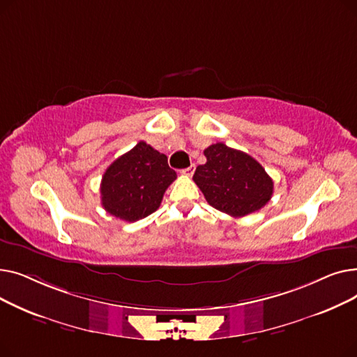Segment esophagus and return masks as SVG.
Returning <instances> with one entry per match:
<instances>
[{"instance_id": "1", "label": "esophagus", "mask_w": 357, "mask_h": 357, "mask_svg": "<svg viewBox=\"0 0 357 357\" xmlns=\"http://www.w3.org/2000/svg\"><path fill=\"white\" fill-rule=\"evenodd\" d=\"M194 172H195V165H191L190 167H185V169H182V171H181V174L186 175V176H192Z\"/></svg>"}]
</instances>
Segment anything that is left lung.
Instances as JSON below:
<instances>
[{
  "instance_id": "obj_1",
  "label": "left lung",
  "mask_w": 357,
  "mask_h": 357,
  "mask_svg": "<svg viewBox=\"0 0 357 357\" xmlns=\"http://www.w3.org/2000/svg\"><path fill=\"white\" fill-rule=\"evenodd\" d=\"M207 158L194 174V182L205 199L218 211L245 217L269 202L273 181L256 159L224 143L204 150Z\"/></svg>"
}]
</instances>
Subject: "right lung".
Masks as SVG:
<instances>
[{"instance_id": "right-lung-1", "label": "right lung", "mask_w": 357, "mask_h": 357, "mask_svg": "<svg viewBox=\"0 0 357 357\" xmlns=\"http://www.w3.org/2000/svg\"><path fill=\"white\" fill-rule=\"evenodd\" d=\"M176 179L167 158L146 142H139L112 162L101 181L104 210L133 222L155 213L167 186Z\"/></svg>"}]
</instances>
